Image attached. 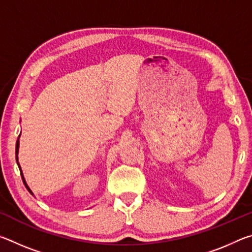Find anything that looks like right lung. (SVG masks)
Here are the masks:
<instances>
[{"mask_svg": "<svg viewBox=\"0 0 252 252\" xmlns=\"http://www.w3.org/2000/svg\"><path fill=\"white\" fill-rule=\"evenodd\" d=\"M19 140H18V141H16V147H15V155H16V161H18V152H19ZM18 164H19V162H18ZM19 168H20V164H19ZM20 170H21V168H20ZM21 177H22V180H23V182H24V186L25 187H27V189L30 191V192H31L32 193V191L31 190H30V188L28 187V185H27V182H25V180H24V178H23V174L22 173H21Z\"/></svg>", "mask_w": 252, "mask_h": 252, "instance_id": "1", "label": "right lung"}]
</instances>
